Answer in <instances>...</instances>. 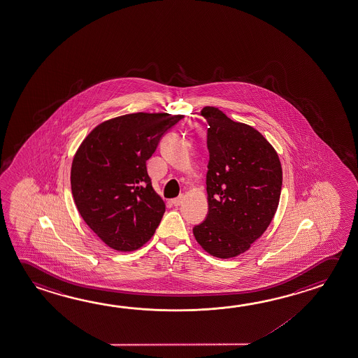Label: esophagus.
<instances>
[{
    "mask_svg": "<svg viewBox=\"0 0 358 358\" xmlns=\"http://www.w3.org/2000/svg\"><path fill=\"white\" fill-rule=\"evenodd\" d=\"M183 194H181V196H178L177 199H172V205L173 206H180L182 203V201H183Z\"/></svg>",
    "mask_w": 358,
    "mask_h": 358,
    "instance_id": "obj_1",
    "label": "esophagus"
}]
</instances>
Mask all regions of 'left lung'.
<instances>
[{"label": "left lung", "instance_id": "8db88e82", "mask_svg": "<svg viewBox=\"0 0 358 358\" xmlns=\"http://www.w3.org/2000/svg\"><path fill=\"white\" fill-rule=\"evenodd\" d=\"M201 115L210 126L208 215L194 235L206 252L226 259L246 252L270 226L281 196V162L257 129L212 106Z\"/></svg>", "mask_w": 358, "mask_h": 358}]
</instances>
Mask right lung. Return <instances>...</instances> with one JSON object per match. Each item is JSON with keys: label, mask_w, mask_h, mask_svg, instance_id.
Masks as SVG:
<instances>
[{"label": "right lung", "mask_w": 358, "mask_h": 358, "mask_svg": "<svg viewBox=\"0 0 358 358\" xmlns=\"http://www.w3.org/2000/svg\"><path fill=\"white\" fill-rule=\"evenodd\" d=\"M183 115L129 113L96 126L71 167L77 210L106 245L131 252L152 237L166 205L153 189L146 161Z\"/></svg>", "instance_id": "right-lung-1"}]
</instances>
